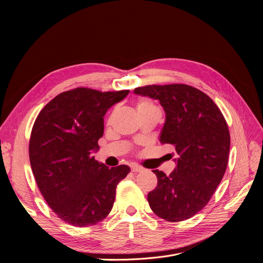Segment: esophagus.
Listing matches in <instances>:
<instances>
[{
  "label": "esophagus",
  "instance_id": "esophagus-1",
  "mask_svg": "<svg viewBox=\"0 0 263 263\" xmlns=\"http://www.w3.org/2000/svg\"><path fill=\"white\" fill-rule=\"evenodd\" d=\"M143 171L142 166H139V165H132L131 166V172L132 173H140Z\"/></svg>",
  "mask_w": 263,
  "mask_h": 263
}]
</instances>
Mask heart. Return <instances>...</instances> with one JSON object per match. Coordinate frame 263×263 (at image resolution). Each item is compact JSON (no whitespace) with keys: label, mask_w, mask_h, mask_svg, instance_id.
<instances>
[{"label":"heart","mask_w":263,"mask_h":263,"mask_svg":"<svg viewBox=\"0 0 263 263\" xmlns=\"http://www.w3.org/2000/svg\"><path fill=\"white\" fill-rule=\"evenodd\" d=\"M158 108L155 103L147 99V98H141L139 101H137V110H139V113L142 112H146V110H150V109H156Z\"/></svg>","instance_id":"b5f03b06"}]
</instances>
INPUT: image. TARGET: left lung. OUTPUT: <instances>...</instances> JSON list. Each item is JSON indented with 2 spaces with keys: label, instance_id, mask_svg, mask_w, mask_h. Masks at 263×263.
<instances>
[{
  "label": "left lung",
  "instance_id": "obj_1",
  "mask_svg": "<svg viewBox=\"0 0 263 263\" xmlns=\"http://www.w3.org/2000/svg\"><path fill=\"white\" fill-rule=\"evenodd\" d=\"M134 93L160 101L166 113L160 142L173 145L177 157L168 176L153 171L158 184L148 193L149 205L159 217L181 222L202 210L222 181L230 148L227 122L208 95L190 85H147Z\"/></svg>",
  "mask_w": 263,
  "mask_h": 263
}]
</instances>
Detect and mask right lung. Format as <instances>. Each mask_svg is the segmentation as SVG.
Wrapping results in <instances>:
<instances>
[{
	"label": "right lung",
	"instance_id": "obj_1",
	"mask_svg": "<svg viewBox=\"0 0 263 263\" xmlns=\"http://www.w3.org/2000/svg\"><path fill=\"white\" fill-rule=\"evenodd\" d=\"M129 90L78 87L53 98L38 114L29 155L38 189L53 212L67 224L88 227L113 208L127 165L108 168L95 160L103 135V116Z\"/></svg>",
	"mask_w": 263,
	"mask_h": 263
}]
</instances>
